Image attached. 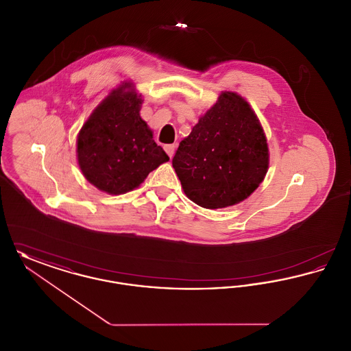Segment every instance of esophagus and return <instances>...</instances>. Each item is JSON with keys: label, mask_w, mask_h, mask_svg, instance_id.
<instances>
[{"label": "esophagus", "mask_w": 351, "mask_h": 351, "mask_svg": "<svg viewBox=\"0 0 351 351\" xmlns=\"http://www.w3.org/2000/svg\"><path fill=\"white\" fill-rule=\"evenodd\" d=\"M175 149H176V146H175V145H166V146H165V150L167 152V155L169 158H172V156H173V154H175Z\"/></svg>", "instance_id": "obj_1"}]
</instances>
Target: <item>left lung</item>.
I'll list each match as a JSON object with an SVG mask.
<instances>
[{
	"label": "left lung",
	"instance_id": "left-lung-1",
	"mask_svg": "<svg viewBox=\"0 0 351 351\" xmlns=\"http://www.w3.org/2000/svg\"><path fill=\"white\" fill-rule=\"evenodd\" d=\"M268 158L266 135L249 102L222 92L180 142L172 166L189 200L219 209L250 196L267 173Z\"/></svg>",
	"mask_w": 351,
	"mask_h": 351
}]
</instances>
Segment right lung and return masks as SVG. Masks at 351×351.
I'll return each mask as SVG.
<instances>
[{"label":"right lung","instance_id":"obj_1","mask_svg":"<svg viewBox=\"0 0 351 351\" xmlns=\"http://www.w3.org/2000/svg\"><path fill=\"white\" fill-rule=\"evenodd\" d=\"M142 102L133 83L119 85L101 101L77 135L79 167L89 183L109 195L133 191L169 160L139 116Z\"/></svg>","mask_w":351,"mask_h":351}]
</instances>
